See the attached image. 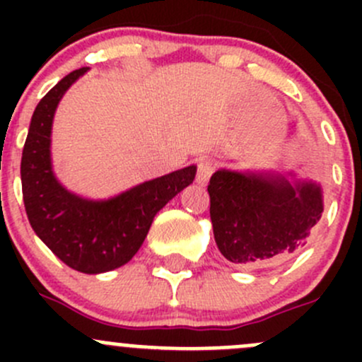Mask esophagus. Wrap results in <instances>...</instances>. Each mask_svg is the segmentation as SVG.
I'll use <instances>...</instances> for the list:
<instances>
[{
    "instance_id": "34e87169",
    "label": "esophagus",
    "mask_w": 362,
    "mask_h": 362,
    "mask_svg": "<svg viewBox=\"0 0 362 362\" xmlns=\"http://www.w3.org/2000/svg\"><path fill=\"white\" fill-rule=\"evenodd\" d=\"M196 166H198V171H196V182H198L199 185H204L210 180L211 173H214L215 170L214 160L208 158H199L196 160Z\"/></svg>"
}]
</instances>
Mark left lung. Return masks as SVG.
<instances>
[{"label":"left lung","instance_id":"8db88e82","mask_svg":"<svg viewBox=\"0 0 362 362\" xmlns=\"http://www.w3.org/2000/svg\"><path fill=\"white\" fill-rule=\"evenodd\" d=\"M210 218L218 250L247 268L275 266L305 247L322 215V192L312 182L218 170L211 175Z\"/></svg>","mask_w":362,"mask_h":362}]
</instances>
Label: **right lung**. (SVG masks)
I'll list each match as a JSON object with an SVG mask.
<instances>
[{"mask_svg":"<svg viewBox=\"0 0 362 362\" xmlns=\"http://www.w3.org/2000/svg\"><path fill=\"white\" fill-rule=\"evenodd\" d=\"M87 69L64 76L35 108L21 180L25 214L40 240L69 268L94 275L119 268L136 254L156 214L194 180L196 166L144 182L108 202H87L68 192L50 168V129L59 100Z\"/></svg>","mask_w":362,"mask_h":362,"instance_id":"obj_1","label":"right lung"}]
</instances>
